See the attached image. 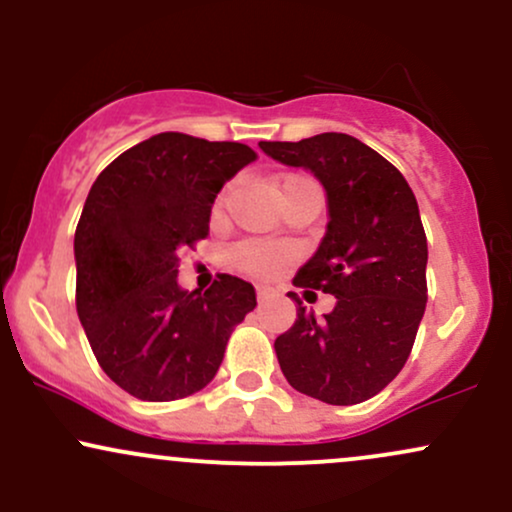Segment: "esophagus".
<instances>
[{"label":"esophagus","instance_id":"1","mask_svg":"<svg viewBox=\"0 0 512 512\" xmlns=\"http://www.w3.org/2000/svg\"><path fill=\"white\" fill-rule=\"evenodd\" d=\"M274 296V289H269V286H257V301L264 303L267 298Z\"/></svg>","mask_w":512,"mask_h":512}]
</instances>
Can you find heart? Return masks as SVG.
Returning <instances> with one entry per match:
<instances>
[{
    "mask_svg": "<svg viewBox=\"0 0 512 512\" xmlns=\"http://www.w3.org/2000/svg\"><path fill=\"white\" fill-rule=\"evenodd\" d=\"M296 180H305V178H298V175H289V178H284L279 182V187L286 185V182H296ZM219 207H221V204H219ZM216 211H219V209H216ZM231 257L240 269H245V272L257 274V276H269V274H274L276 267H279V264L286 260V250L281 248V245H274V243L248 240V243L236 245V248H233V252H231Z\"/></svg>",
    "mask_w": 512,
    "mask_h": 512,
    "instance_id": "heart-1",
    "label": "heart"
}]
</instances>
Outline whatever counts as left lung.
<instances>
[{"instance_id":"left-lung-1","label":"left lung","mask_w":512,"mask_h":512,"mask_svg":"<svg viewBox=\"0 0 512 512\" xmlns=\"http://www.w3.org/2000/svg\"><path fill=\"white\" fill-rule=\"evenodd\" d=\"M260 149L310 170L325 190V236L293 284L337 301L315 317L289 293L298 308L274 342L281 373L325 404L366 402L404 368L426 310L428 245L414 192L390 161L342 132Z\"/></svg>"}]
</instances>
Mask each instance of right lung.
<instances>
[{"label": "right lung", "instance_id": "right-lung-1", "mask_svg": "<svg viewBox=\"0 0 512 512\" xmlns=\"http://www.w3.org/2000/svg\"><path fill=\"white\" fill-rule=\"evenodd\" d=\"M257 158L238 142L161 132L120 154L88 192L74 236L76 313L115 385L144 402L190 397L214 380L255 286L221 274L178 284V252L209 233L214 199Z\"/></svg>", "mask_w": 512, "mask_h": 512}]
</instances>
